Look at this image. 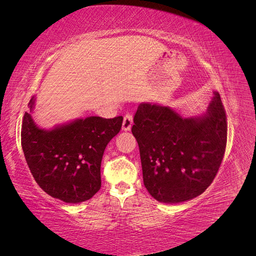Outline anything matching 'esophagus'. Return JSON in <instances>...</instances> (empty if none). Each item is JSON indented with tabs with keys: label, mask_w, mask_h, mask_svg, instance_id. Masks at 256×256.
I'll list each match as a JSON object with an SVG mask.
<instances>
[{
	"label": "esophagus",
	"mask_w": 256,
	"mask_h": 256,
	"mask_svg": "<svg viewBox=\"0 0 256 256\" xmlns=\"http://www.w3.org/2000/svg\"><path fill=\"white\" fill-rule=\"evenodd\" d=\"M132 122H134V118L132 115L130 113H127L125 115V118H124V122H122V130L124 131H128L131 129V126H132Z\"/></svg>",
	"instance_id": "obj_1"
}]
</instances>
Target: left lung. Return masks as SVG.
<instances>
[{"label": "left lung", "instance_id": "obj_1", "mask_svg": "<svg viewBox=\"0 0 256 256\" xmlns=\"http://www.w3.org/2000/svg\"><path fill=\"white\" fill-rule=\"evenodd\" d=\"M200 118H184L168 106H138L131 131L140 148L143 182L161 203L194 198L210 186L226 146V114L219 92Z\"/></svg>", "mask_w": 256, "mask_h": 256}]
</instances>
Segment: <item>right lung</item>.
Returning a JSON list of instances; mask_svg holds the SVG:
<instances>
[{"label": "right lung", "mask_w": 256, "mask_h": 256, "mask_svg": "<svg viewBox=\"0 0 256 256\" xmlns=\"http://www.w3.org/2000/svg\"><path fill=\"white\" fill-rule=\"evenodd\" d=\"M35 98L28 102L33 111ZM122 116H90L52 130H44L26 112L21 145L26 164L38 186L65 203H81L102 187L100 166L106 147L120 132Z\"/></svg>", "instance_id": "obj_1"}]
</instances>
